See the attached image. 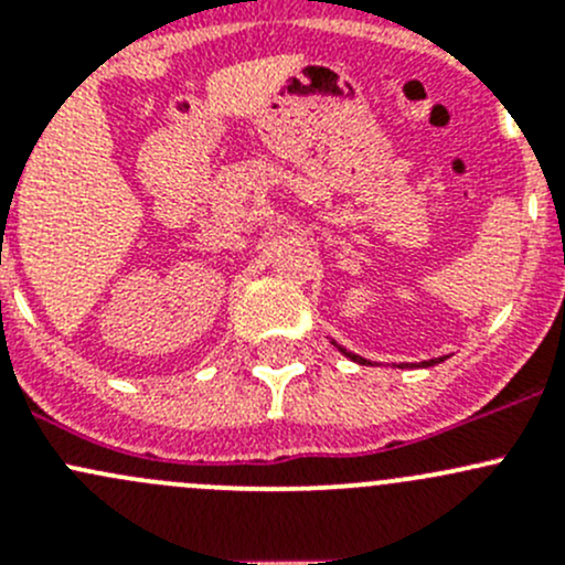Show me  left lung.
<instances>
[{
  "instance_id": "obj_1",
  "label": "left lung",
  "mask_w": 565,
  "mask_h": 565,
  "mask_svg": "<svg viewBox=\"0 0 565 565\" xmlns=\"http://www.w3.org/2000/svg\"><path fill=\"white\" fill-rule=\"evenodd\" d=\"M330 344L335 347V350L341 352V355H347L350 358V361H355V363H361V366H377V363L374 361H369V358H363V355H355V352H350L347 350V347H341L339 341H333L330 339ZM448 355H440V358H429V361H420V363H398V369H413V366H418V369H426V366H437V363H443L446 361Z\"/></svg>"
}]
</instances>
